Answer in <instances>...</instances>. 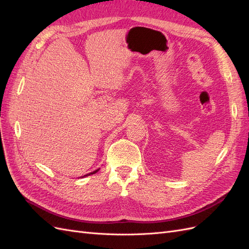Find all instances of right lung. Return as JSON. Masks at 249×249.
I'll list each match as a JSON object with an SVG mask.
<instances>
[{
    "label": "right lung",
    "instance_id": "1",
    "mask_svg": "<svg viewBox=\"0 0 249 249\" xmlns=\"http://www.w3.org/2000/svg\"><path fill=\"white\" fill-rule=\"evenodd\" d=\"M100 169H96V170H94V171H92V172H90V173H87V175H85L84 177H87V176H90V175H94V173H96L97 171H99Z\"/></svg>",
    "mask_w": 249,
    "mask_h": 249
}]
</instances>
